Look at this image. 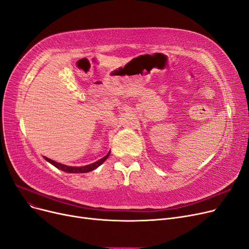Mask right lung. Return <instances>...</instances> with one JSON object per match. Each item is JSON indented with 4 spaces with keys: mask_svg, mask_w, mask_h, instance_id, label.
I'll return each mask as SVG.
<instances>
[{
    "mask_svg": "<svg viewBox=\"0 0 249 249\" xmlns=\"http://www.w3.org/2000/svg\"><path fill=\"white\" fill-rule=\"evenodd\" d=\"M110 153H111V151H109V153H107L104 158H102V159L99 160L94 161V163H92V164L86 165V166H81V167H72V166L63 165V164L58 163V161L53 160H51V159H49V158H47V157H44V159H45L47 161H49V163L52 164L53 166H55V167L58 168L59 170H62V171H64V172H66V173H88V172H90V171L96 169L98 167H100V166L104 163V161H105L107 158H109Z\"/></svg>",
    "mask_w": 249,
    "mask_h": 249,
    "instance_id": "right-lung-1",
    "label": "right lung"
}]
</instances>
